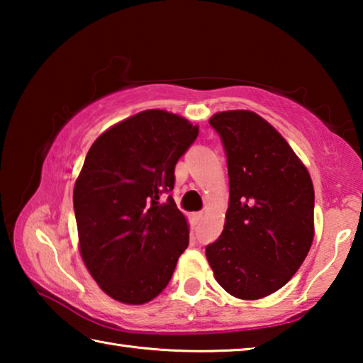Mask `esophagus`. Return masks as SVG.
<instances>
[{
	"instance_id": "1",
	"label": "esophagus",
	"mask_w": 363,
	"mask_h": 363,
	"mask_svg": "<svg viewBox=\"0 0 363 363\" xmlns=\"http://www.w3.org/2000/svg\"><path fill=\"white\" fill-rule=\"evenodd\" d=\"M201 219H203V213H196V214H194V220H195V223H201Z\"/></svg>"
}]
</instances>
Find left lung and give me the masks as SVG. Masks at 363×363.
I'll list each match as a JSON object with an SVG mask.
<instances>
[{"mask_svg": "<svg viewBox=\"0 0 363 363\" xmlns=\"http://www.w3.org/2000/svg\"><path fill=\"white\" fill-rule=\"evenodd\" d=\"M229 169L224 230L206 247L214 279L238 299L280 290L314 240V186L284 136L255 112L214 113Z\"/></svg>", "mask_w": 363, "mask_h": 363, "instance_id": "8db88e82", "label": "left lung"}]
</instances>
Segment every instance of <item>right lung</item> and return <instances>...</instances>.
<instances>
[{"instance_id":"right-lung-1","label":"right lung","mask_w":363,"mask_h":363,"mask_svg":"<svg viewBox=\"0 0 363 363\" xmlns=\"http://www.w3.org/2000/svg\"><path fill=\"white\" fill-rule=\"evenodd\" d=\"M199 136L182 116L144 110L104 131L73 189L79 255L101 290L123 304L158 296L189 245L173 196L174 167Z\"/></svg>"}]
</instances>
